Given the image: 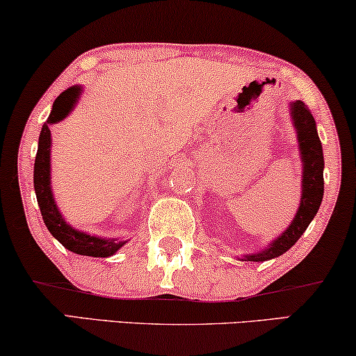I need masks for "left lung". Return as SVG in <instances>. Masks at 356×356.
<instances>
[{
	"mask_svg": "<svg viewBox=\"0 0 356 356\" xmlns=\"http://www.w3.org/2000/svg\"><path fill=\"white\" fill-rule=\"evenodd\" d=\"M290 113L291 118H293L296 133H298L300 155L303 159V189H301L303 193H301V204L291 225L277 240L272 241L269 248H266L261 252H256V254L243 256V261H267L289 251L300 240V236L303 235L311 220L318 213L321 202H323L324 155L318 131H316V121L313 115H311L308 105H305L301 100L291 102Z\"/></svg>",
	"mask_w": 356,
	"mask_h": 356,
	"instance_id": "8db88e82",
	"label": "left lung"
}]
</instances>
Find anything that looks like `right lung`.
I'll return each instance as SVG.
<instances>
[{"mask_svg":"<svg viewBox=\"0 0 356 356\" xmlns=\"http://www.w3.org/2000/svg\"><path fill=\"white\" fill-rule=\"evenodd\" d=\"M79 86L70 87V89H66L63 94L58 95L55 104H53L50 116H48V120L42 126L40 138H38L35 165H33V188H35L37 202L38 207H40L43 222H45V225L48 230H50L51 235L55 236L66 250L82 256L106 257L115 254V252L124 245V241L105 240V238L87 235V233L79 232L76 230V228L67 225L65 218L61 217L60 211H58L50 188V124L58 123V121L66 118L77 99H79Z\"/></svg>","mask_w":356,"mask_h":356,"instance_id":"add662e5","label":"right lung"}]
</instances>
